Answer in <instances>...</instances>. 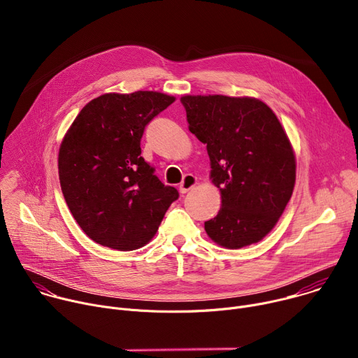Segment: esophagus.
<instances>
[{
  "label": "esophagus",
  "instance_id": "34e87169",
  "mask_svg": "<svg viewBox=\"0 0 358 358\" xmlns=\"http://www.w3.org/2000/svg\"><path fill=\"white\" fill-rule=\"evenodd\" d=\"M196 182H198V180H196L195 176H192V174H185V176L182 177L181 184H180V192H181V194L188 192L191 188H194V187L196 185Z\"/></svg>",
  "mask_w": 358,
  "mask_h": 358
}]
</instances>
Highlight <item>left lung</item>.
Returning a JSON list of instances; mask_svg holds the SVG:
<instances>
[{"instance_id":"1","label":"left lung","mask_w":358,"mask_h":358,"mask_svg":"<svg viewBox=\"0 0 358 358\" xmlns=\"http://www.w3.org/2000/svg\"><path fill=\"white\" fill-rule=\"evenodd\" d=\"M188 129L207 144L210 178L222 207L206 222L208 236L228 249L264 239L292 196L296 157L273 110L262 100L224 94L181 97Z\"/></svg>"}]
</instances>
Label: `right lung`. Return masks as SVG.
<instances>
[{
	"mask_svg": "<svg viewBox=\"0 0 358 358\" xmlns=\"http://www.w3.org/2000/svg\"><path fill=\"white\" fill-rule=\"evenodd\" d=\"M174 100L151 90L105 93L90 100L66 131L58 156L61 188L73 218L99 245L144 246L178 198L140 148L144 127Z\"/></svg>",
	"mask_w": 358,
	"mask_h": 358,
	"instance_id": "right-lung-1",
	"label": "right lung"
}]
</instances>
